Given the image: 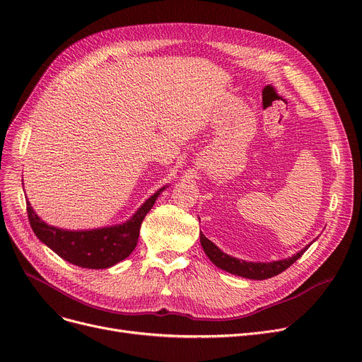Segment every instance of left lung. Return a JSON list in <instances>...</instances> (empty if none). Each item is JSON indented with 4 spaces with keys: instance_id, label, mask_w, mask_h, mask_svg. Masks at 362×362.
Instances as JSON below:
<instances>
[{
    "instance_id": "8db88e82",
    "label": "left lung",
    "mask_w": 362,
    "mask_h": 362,
    "mask_svg": "<svg viewBox=\"0 0 362 362\" xmlns=\"http://www.w3.org/2000/svg\"><path fill=\"white\" fill-rule=\"evenodd\" d=\"M200 245L209 257L211 262L216 265L218 268L227 271L230 274L238 275V277H245L250 280H267L274 277V275H279L280 272L286 271L291 264L296 262L299 257L305 253V250L309 247L305 246L300 252L296 255L287 257V259L281 261H274V262H249L243 259H237L227 253H223L215 243H212L208 237H204L203 233H200Z\"/></svg>"
}]
</instances>
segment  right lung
<instances>
[{
    "mask_svg": "<svg viewBox=\"0 0 362 362\" xmlns=\"http://www.w3.org/2000/svg\"><path fill=\"white\" fill-rule=\"evenodd\" d=\"M166 187L150 196L127 222L112 227L71 231L48 226L29 202H26L28 218L35 235L62 259L82 268L105 269L127 259L132 253L139 242L143 219Z\"/></svg>",
    "mask_w": 362,
    "mask_h": 362,
    "instance_id": "add662e5",
    "label": "right lung"
}]
</instances>
